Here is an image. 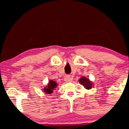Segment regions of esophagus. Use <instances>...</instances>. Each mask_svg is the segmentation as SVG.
<instances>
[{"label": "esophagus", "mask_w": 129, "mask_h": 129, "mask_svg": "<svg viewBox=\"0 0 129 129\" xmlns=\"http://www.w3.org/2000/svg\"><path fill=\"white\" fill-rule=\"evenodd\" d=\"M64 80L67 82H69L72 80V78L71 76H66L64 77Z\"/></svg>", "instance_id": "1"}]
</instances>
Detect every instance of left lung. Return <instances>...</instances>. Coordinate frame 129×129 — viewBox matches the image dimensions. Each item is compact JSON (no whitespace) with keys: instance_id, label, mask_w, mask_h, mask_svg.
<instances>
[{"instance_id":"left-lung-1","label":"left lung","mask_w":129,"mask_h":129,"mask_svg":"<svg viewBox=\"0 0 129 129\" xmlns=\"http://www.w3.org/2000/svg\"><path fill=\"white\" fill-rule=\"evenodd\" d=\"M79 82L81 84H82L84 87H85L86 89H90L92 87V83L85 77H81L79 80Z\"/></svg>"}]
</instances>
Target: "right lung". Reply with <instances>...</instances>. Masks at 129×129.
Masks as SVG:
<instances>
[{
    "mask_svg": "<svg viewBox=\"0 0 129 129\" xmlns=\"http://www.w3.org/2000/svg\"><path fill=\"white\" fill-rule=\"evenodd\" d=\"M57 86V83L53 80H50L48 83V85L46 87L44 88L43 90L47 94H52L53 92V90Z\"/></svg>",
    "mask_w": 129,
    "mask_h": 129,
    "instance_id": "1",
    "label": "right lung"
}]
</instances>
